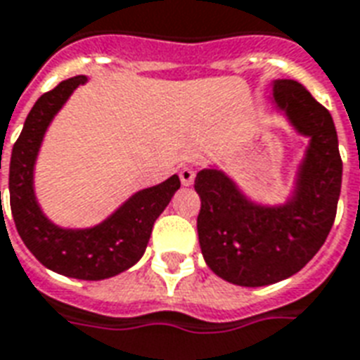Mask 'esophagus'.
I'll return each mask as SVG.
<instances>
[{"label": "esophagus", "mask_w": 360, "mask_h": 360, "mask_svg": "<svg viewBox=\"0 0 360 360\" xmlns=\"http://www.w3.org/2000/svg\"><path fill=\"white\" fill-rule=\"evenodd\" d=\"M179 177H181V183L185 185V187H191L194 183V177H196V173H194L193 167H183L179 172Z\"/></svg>", "instance_id": "34e87169"}]
</instances>
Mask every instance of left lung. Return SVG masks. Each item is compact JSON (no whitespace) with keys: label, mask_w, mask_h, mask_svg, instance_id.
Segmentation results:
<instances>
[{"label":"left lung","mask_w":360,"mask_h":360,"mask_svg":"<svg viewBox=\"0 0 360 360\" xmlns=\"http://www.w3.org/2000/svg\"><path fill=\"white\" fill-rule=\"evenodd\" d=\"M271 103L297 135L307 137L294 188L282 204L244 194L217 166L196 173L198 242L207 267L236 286H267L295 275L321 250L336 217L342 158L330 112L294 79H275Z\"/></svg>","instance_id":"obj_1"}]
</instances>
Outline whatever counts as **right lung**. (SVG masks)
Listing matches in <instances>:
<instances>
[{"label": "right lung", "mask_w": 360, "mask_h": 360, "mask_svg": "<svg viewBox=\"0 0 360 360\" xmlns=\"http://www.w3.org/2000/svg\"><path fill=\"white\" fill-rule=\"evenodd\" d=\"M87 76L65 79L44 93L24 122L9 162L11 214L20 238L41 265L79 281H103L124 273L145 254L154 221L181 187L177 175L131 194L105 221L87 229L55 225L39 206L34 191V167L45 131ZM1 169V166H0Z\"/></svg>", "instance_id": "obj_1"}]
</instances>
